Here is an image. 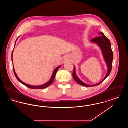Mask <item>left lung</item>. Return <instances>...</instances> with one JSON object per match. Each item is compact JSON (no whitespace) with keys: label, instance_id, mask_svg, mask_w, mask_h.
Returning <instances> with one entry per match:
<instances>
[{"label":"left lung","instance_id":"8db88e82","mask_svg":"<svg viewBox=\"0 0 128 128\" xmlns=\"http://www.w3.org/2000/svg\"><path fill=\"white\" fill-rule=\"evenodd\" d=\"M99 34L102 35L96 37L91 39L90 41L93 43H96L98 46L100 47V48L102 50V52L104 58V61L106 62L107 68H108V72L106 74L104 78V79L101 81L100 82L94 85H89L86 84L83 82H82L79 78L76 75V72H75V67L74 66L73 73H72V76L73 79L75 80L78 82L79 84L82 85L85 87H90V86H95L96 85H98L103 82L104 80L106 79L110 75L111 72L112 66V61L113 60V52L111 49V46L110 42V40L104 36L103 32H100Z\"/></svg>","mask_w":128,"mask_h":128}]
</instances>
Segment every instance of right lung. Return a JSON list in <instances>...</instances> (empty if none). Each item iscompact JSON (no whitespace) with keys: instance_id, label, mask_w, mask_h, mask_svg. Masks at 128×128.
I'll return each instance as SVG.
<instances>
[{"instance_id":"right-lung-1","label":"right lung","mask_w":128,"mask_h":128,"mask_svg":"<svg viewBox=\"0 0 128 128\" xmlns=\"http://www.w3.org/2000/svg\"><path fill=\"white\" fill-rule=\"evenodd\" d=\"M18 38H17L16 40V41H15V44H16V41H17V40L18 39ZM13 52V50H12V65H13V72H14V74H15V77H16L17 79L20 82H21L22 84H23L25 86H27V87H28V88H31V89H44V88H46L47 87H48L49 85H50L52 84V83L54 81V80L55 79V75H56V73L58 70V68L61 66V65H60L59 66L56 67V68H55V70H54V72H53V74H52V76H51V77L50 79V80H49L48 82H47L46 83V84H42V85H38V86H34V85H29V84H25L24 82H23L22 81L20 80V79L18 78V77L17 76L16 73L15 72V70H14V66H13V61H12Z\"/></svg>"}]
</instances>
